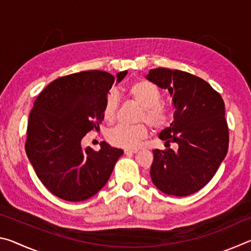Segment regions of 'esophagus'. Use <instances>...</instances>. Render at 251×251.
Listing matches in <instances>:
<instances>
[{
	"mask_svg": "<svg viewBox=\"0 0 251 251\" xmlns=\"http://www.w3.org/2000/svg\"><path fill=\"white\" fill-rule=\"evenodd\" d=\"M124 152H125V155H133V154H136L137 151L136 150H125Z\"/></svg>",
	"mask_w": 251,
	"mask_h": 251,
	"instance_id": "obj_1",
	"label": "esophagus"
}]
</instances>
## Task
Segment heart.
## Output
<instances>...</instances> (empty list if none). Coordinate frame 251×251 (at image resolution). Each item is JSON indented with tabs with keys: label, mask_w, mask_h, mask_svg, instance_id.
<instances>
[{
	"label": "heart",
	"mask_w": 251,
	"mask_h": 251,
	"mask_svg": "<svg viewBox=\"0 0 251 251\" xmlns=\"http://www.w3.org/2000/svg\"><path fill=\"white\" fill-rule=\"evenodd\" d=\"M128 95L142 107L139 121H145L152 129H161L169 121L168 109L160 104V93L154 84L147 80H138L130 85ZM118 95L115 91H110L104 101L103 114L107 122H113L118 109ZM148 130L144 124L129 126L120 124L107 133L108 142L114 146L133 150L143 139L147 137Z\"/></svg>",
	"instance_id": "obj_1"
}]
</instances>
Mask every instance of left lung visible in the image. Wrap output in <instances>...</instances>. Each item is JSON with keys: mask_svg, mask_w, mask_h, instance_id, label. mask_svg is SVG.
I'll list each match as a JSON object with an SVG mask.
<instances>
[{"mask_svg": "<svg viewBox=\"0 0 251 251\" xmlns=\"http://www.w3.org/2000/svg\"><path fill=\"white\" fill-rule=\"evenodd\" d=\"M146 78L173 97L174 121L158 137L178 145L177 151H152V184L167 195L188 196L209 182L227 155L225 103L206 80L187 72L158 67Z\"/></svg>", "mask_w": 251, "mask_h": 251, "instance_id": "obj_1", "label": "left lung"}]
</instances>
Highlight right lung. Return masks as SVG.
I'll return each instance as SVG.
<instances>
[{
  "label": "right lung",
  "mask_w": 251,
  "mask_h": 251,
  "mask_svg": "<svg viewBox=\"0 0 251 251\" xmlns=\"http://www.w3.org/2000/svg\"><path fill=\"white\" fill-rule=\"evenodd\" d=\"M116 77L104 71L63 76L49 84L28 116L25 151L37 177L50 193L67 201H83L109 179L122 150L100 143L99 151L82 148L88 131L99 130L104 101Z\"/></svg>",
  "instance_id": "right-lung-1"
}]
</instances>
